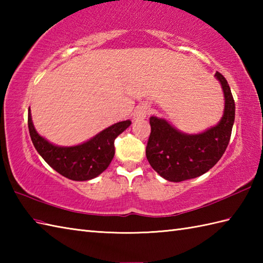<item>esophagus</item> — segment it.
<instances>
[{
  "instance_id": "34e87169",
  "label": "esophagus",
  "mask_w": 263,
  "mask_h": 263,
  "mask_svg": "<svg viewBox=\"0 0 263 263\" xmlns=\"http://www.w3.org/2000/svg\"><path fill=\"white\" fill-rule=\"evenodd\" d=\"M148 115V106L141 104L136 107L135 111H133V119L136 121H141L144 120Z\"/></svg>"
}]
</instances>
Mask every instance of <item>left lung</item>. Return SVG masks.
Instances as JSON below:
<instances>
[{
    "label": "left lung",
    "instance_id": "left-lung-1",
    "mask_svg": "<svg viewBox=\"0 0 263 263\" xmlns=\"http://www.w3.org/2000/svg\"><path fill=\"white\" fill-rule=\"evenodd\" d=\"M216 79L224 91V114L218 124L197 135L184 133L165 119L150 117L152 132L146 148L150 166L171 182L201 176L212 168L224 155L235 120V103L227 80L219 72Z\"/></svg>",
    "mask_w": 263,
    "mask_h": 263
}]
</instances>
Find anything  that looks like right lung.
<instances>
[{"label":"right lung","mask_w":263,"mask_h":263,"mask_svg":"<svg viewBox=\"0 0 263 263\" xmlns=\"http://www.w3.org/2000/svg\"><path fill=\"white\" fill-rule=\"evenodd\" d=\"M131 125V121L117 122L90 140L77 146H57L38 135L28 110V127L33 147L43 159L61 175L72 181H89L107 168L115 155L114 140Z\"/></svg>","instance_id":"add662e5"}]
</instances>
